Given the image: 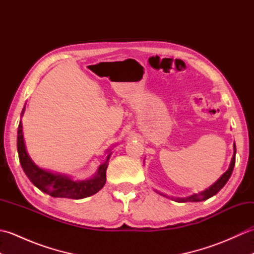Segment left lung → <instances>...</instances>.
Listing matches in <instances>:
<instances>
[{
	"label": "left lung",
	"instance_id": "8db88e82",
	"mask_svg": "<svg viewBox=\"0 0 254 254\" xmlns=\"http://www.w3.org/2000/svg\"><path fill=\"white\" fill-rule=\"evenodd\" d=\"M235 163H236V144H234V155H233V159H231V163L228 170L225 172V174L219 178V179L214 183L213 186H210L206 190L198 193V194H193V195L186 197V198H176L177 202H199V201H205V199H207L209 197H212L215 194L218 193L220 190H222L223 187L227 183V181L229 180V178L233 174V170H234V167H235ZM163 195V194H161Z\"/></svg>",
	"mask_w": 254,
	"mask_h": 254
}]
</instances>
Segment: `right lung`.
<instances>
[{"mask_svg": "<svg viewBox=\"0 0 254 254\" xmlns=\"http://www.w3.org/2000/svg\"><path fill=\"white\" fill-rule=\"evenodd\" d=\"M17 150L21 168H23L26 176L39 190L49 194L52 197H67L73 199L84 198L101 190L106 183V170L108 164H109L111 153L108 155L106 163L99 166L97 176L93 179L73 181L66 176L51 174L49 171L42 170L32 163L25 148L21 122L18 124L17 131Z\"/></svg>", "mask_w": 254, "mask_h": 254, "instance_id": "right-lung-1", "label": "right lung"}]
</instances>
